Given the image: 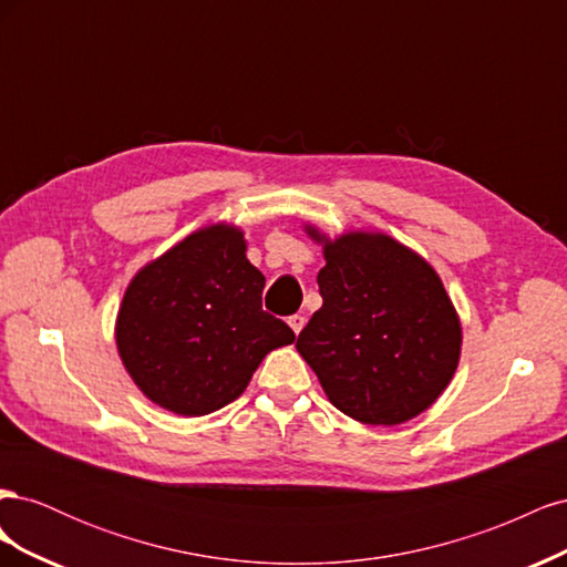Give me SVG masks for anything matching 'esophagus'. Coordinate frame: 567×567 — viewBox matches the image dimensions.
Masks as SVG:
<instances>
[{
    "label": "esophagus",
    "mask_w": 567,
    "mask_h": 567,
    "mask_svg": "<svg viewBox=\"0 0 567 567\" xmlns=\"http://www.w3.org/2000/svg\"><path fill=\"white\" fill-rule=\"evenodd\" d=\"M288 323H290V329L296 331V336L302 331V326H305V317L302 315H293V317H288Z\"/></svg>",
    "instance_id": "1"
}]
</instances>
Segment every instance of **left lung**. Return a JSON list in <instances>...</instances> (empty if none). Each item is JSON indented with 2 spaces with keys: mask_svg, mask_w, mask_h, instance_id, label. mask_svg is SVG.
<instances>
[{
  "mask_svg": "<svg viewBox=\"0 0 567 567\" xmlns=\"http://www.w3.org/2000/svg\"><path fill=\"white\" fill-rule=\"evenodd\" d=\"M323 257V305L298 352L350 419L398 425L419 416L450 385L461 352V323L435 269L394 238L364 231L326 241Z\"/></svg>",
  "mask_w": 567,
  "mask_h": 567,
  "instance_id": "left-lung-1",
  "label": "left lung"
}]
</instances>
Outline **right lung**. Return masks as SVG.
Segmentation results:
<instances>
[{
    "mask_svg": "<svg viewBox=\"0 0 567 567\" xmlns=\"http://www.w3.org/2000/svg\"><path fill=\"white\" fill-rule=\"evenodd\" d=\"M265 277L244 234L200 229L146 265L120 307L115 340L132 381L179 416L234 402L267 352L290 346V326L262 310Z\"/></svg>",
    "mask_w": 567,
    "mask_h": 567,
    "instance_id": "1",
    "label": "right lung"
}]
</instances>
